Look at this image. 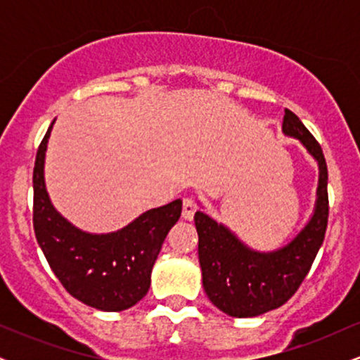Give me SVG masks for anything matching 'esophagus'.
<instances>
[{"label":"esophagus","mask_w":360,"mask_h":360,"mask_svg":"<svg viewBox=\"0 0 360 360\" xmlns=\"http://www.w3.org/2000/svg\"><path fill=\"white\" fill-rule=\"evenodd\" d=\"M196 210H198L196 198L186 196L183 200V218H184V220H193Z\"/></svg>","instance_id":"1"}]
</instances>
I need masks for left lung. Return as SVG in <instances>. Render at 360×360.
Masks as SVG:
<instances>
[{"mask_svg":"<svg viewBox=\"0 0 360 360\" xmlns=\"http://www.w3.org/2000/svg\"><path fill=\"white\" fill-rule=\"evenodd\" d=\"M283 131L298 139L320 167L316 205L301 232L272 252L252 250L221 223L203 212L194 214L203 288L218 309L230 316L250 318L283 307L298 291L311 269L328 223V171L323 150L292 111H284Z\"/></svg>","mask_w":360,"mask_h":360,"instance_id":"1","label":"left lung"}]
</instances>
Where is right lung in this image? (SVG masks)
<instances>
[{
    "label": "right lung",
    "instance_id": "add662e5",
    "mask_svg": "<svg viewBox=\"0 0 360 360\" xmlns=\"http://www.w3.org/2000/svg\"><path fill=\"white\" fill-rule=\"evenodd\" d=\"M53 125V122H52ZM52 125L34 167V230L49 266L69 295L101 311H123L150 288V272L183 201L148 210L122 230L86 233L57 213L45 189L44 162Z\"/></svg>",
    "mask_w": 360,
    "mask_h": 360
}]
</instances>
